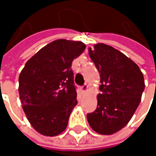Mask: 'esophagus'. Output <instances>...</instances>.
Here are the masks:
<instances>
[{
	"mask_svg": "<svg viewBox=\"0 0 156 156\" xmlns=\"http://www.w3.org/2000/svg\"><path fill=\"white\" fill-rule=\"evenodd\" d=\"M81 88H82L83 92H87V91L88 90V86H87V84H85V85H84V86H83V87H82Z\"/></svg>",
	"mask_w": 156,
	"mask_h": 156,
	"instance_id": "1",
	"label": "esophagus"
}]
</instances>
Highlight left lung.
<instances>
[{
  "instance_id": "8db88e82",
  "label": "left lung",
  "mask_w": 156,
  "mask_h": 156,
  "mask_svg": "<svg viewBox=\"0 0 156 156\" xmlns=\"http://www.w3.org/2000/svg\"><path fill=\"white\" fill-rule=\"evenodd\" d=\"M89 57L100 74L97 109L87 114L90 127L113 135L125 127L140 104L144 79L139 67L125 54L104 43L89 48Z\"/></svg>"
}]
</instances>
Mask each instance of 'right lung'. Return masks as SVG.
I'll return each mask as SVG.
<instances>
[{
  "label": "right lung",
  "mask_w": 156,
  "mask_h": 156,
  "mask_svg": "<svg viewBox=\"0 0 156 156\" xmlns=\"http://www.w3.org/2000/svg\"><path fill=\"white\" fill-rule=\"evenodd\" d=\"M81 41L57 40L41 48L19 76V94L31 126L46 136L61 134L78 104L71 65L85 50Z\"/></svg>",
  "instance_id": "1"
}]
</instances>
